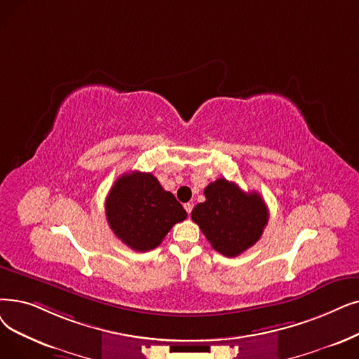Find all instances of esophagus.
<instances>
[{
	"label": "esophagus",
	"mask_w": 359,
	"mask_h": 359,
	"mask_svg": "<svg viewBox=\"0 0 359 359\" xmlns=\"http://www.w3.org/2000/svg\"><path fill=\"white\" fill-rule=\"evenodd\" d=\"M183 207H184L186 212H188V214H191V212H192V208H194V204H191V202H188V204H184Z\"/></svg>",
	"instance_id": "1"
}]
</instances>
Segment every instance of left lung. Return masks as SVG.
Returning a JSON list of instances; mask_svg holds the SVG:
<instances>
[{
  "label": "left lung",
  "mask_w": 359,
  "mask_h": 359,
  "mask_svg": "<svg viewBox=\"0 0 359 359\" xmlns=\"http://www.w3.org/2000/svg\"><path fill=\"white\" fill-rule=\"evenodd\" d=\"M205 201L192 210L211 246L226 257H238L255 245L269 223V208L257 192H243L236 183L217 179L204 189Z\"/></svg>",
  "instance_id": "left-lung-1"
}]
</instances>
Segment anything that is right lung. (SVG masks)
I'll return each mask as SVG.
<instances>
[{
  "mask_svg": "<svg viewBox=\"0 0 359 359\" xmlns=\"http://www.w3.org/2000/svg\"><path fill=\"white\" fill-rule=\"evenodd\" d=\"M105 215L114 235L133 251L157 248L170 229L188 214L151 173L121 175L105 199Z\"/></svg>",
  "mask_w": 359,
  "mask_h": 359,
  "instance_id": "right-lung-1",
  "label": "right lung"
}]
</instances>
